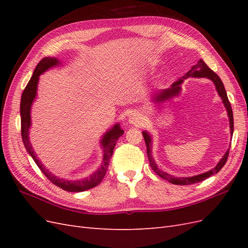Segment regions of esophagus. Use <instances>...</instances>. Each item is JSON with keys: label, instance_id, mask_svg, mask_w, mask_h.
Segmentation results:
<instances>
[{"label": "esophagus", "instance_id": "esophagus-1", "mask_svg": "<svg viewBox=\"0 0 248 248\" xmlns=\"http://www.w3.org/2000/svg\"><path fill=\"white\" fill-rule=\"evenodd\" d=\"M128 121H129L130 124L140 126V125H141L142 123L145 122V117H144V115L141 114V112L134 111V112H132V114L129 115Z\"/></svg>", "mask_w": 248, "mask_h": 248}]
</instances>
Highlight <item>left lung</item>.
<instances>
[{"instance_id":"8db88e82","label":"left lung","mask_w":248,"mask_h":248,"mask_svg":"<svg viewBox=\"0 0 248 248\" xmlns=\"http://www.w3.org/2000/svg\"><path fill=\"white\" fill-rule=\"evenodd\" d=\"M188 78H207L211 79L214 82L217 92H218V95L221 97L224 107H226V108H227L228 115H229V120H230L231 133L232 136V131H234V118H232V110L231 103L228 99L226 89H224V86L222 84L221 79L219 78V77L217 76V74L212 69H210L209 67L207 66V64L204 61H202V60H200L198 64L192 66L191 69L188 72H187L184 77H182L179 80L175 81L174 84H172L170 88L163 89V90H161V91L157 92L153 97V100H155V102H162V101H166V100H169V99L172 98V97L178 96L180 94V92H181V86H180V85L182 84V81L184 79ZM142 137H144L146 146H147V155H148V159H149V162H150V167L152 168V170L159 177H161L162 179L167 180V181H169L170 183L175 184V185H189V184L202 182V180L209 178L210 176L217 174V172H218L223 168L224 164H226V162L228 160V157H229L230 149L226 152V154L223 155V157L220 159V161L217 163V166L214 169H212L211 170L206 171V172H204V174L193 176V177L177 178V177H174V176H171L170 174H167V172H164V171H162L158 169V167H157V164L155 163L153 157H152V152H151L152 139H151V137H150V134L147 131H142Z\"/></svg>"}]
</instances>
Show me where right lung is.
<instances>
[{
    "instance_id": "right-lung-1",
    "label": "right lung",
    "mask_w": 248,
    "mask_h": 248,
    "mask_svg": "<svg viewBox=\"0 0 248 248\" xmlns=\"http://www.w3.org/2000/svg\"><path fill=\"white\" fill-rule=\"evenodd\" d=\"M59 64H60V61L56 58L46 57L42 59L38 63V65L36 66L31 79L29 80L27 87L25 88L24 92H22L21 100H20L21 138L28 153L32 156V158L34 159L37 166H38L40 170L47 177V179L51 183H54L56 186L60 187V188H62L66 191L81 192V191L88 190L90 188H93V187L100 184L102 179L107 174L110 157L112 155V152H114L116 142L118 139L124 133V130L120 127V124H116L111 129H109L108 131H107L106 134H104L100 141L101 146L103 148V154H104L101 167L89 178L78 180V181H68V180L60 179L50 174L48 170H46V167L42 166L41 162L38 160L37 156L35 155L33 147L29 140V129H30V126H31V114H30V112H31V106L37 94V84H38L40 74H42L44 71H46L48 68H50V67L57 66Z\"/></svg>"
}]
</instances>
